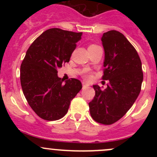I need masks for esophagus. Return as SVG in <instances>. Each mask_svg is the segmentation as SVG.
Instances as JSON below:
<instances>
[{
	"label": "esophagus",
	"mask_w": 157,
	"mask_h": 157,
	"mask_svg": "<svg viewBox=\"0 0 157 157\" xmlns=\"http://www.w3.org/2000/svg\"><path fill=\"white\" fill-rule=\"evenodd\" d=\"M83 89H86V88H87V87H89V86H90V85L88 84V83H86V82H83Z\"/></svg>",
	"instance_id": "1"
}]
</instances>
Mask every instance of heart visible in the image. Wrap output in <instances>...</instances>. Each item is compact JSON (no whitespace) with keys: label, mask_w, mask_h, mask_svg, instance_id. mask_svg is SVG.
I'll return each instance as SVG.
<instances>
[{"label":"heart","mask_w":157,"mask_h":157,"mask_svg":"<svg viewBox=\"0 0 157 157\" xmlns=\"http://www.w3.org/2000/svg\"><path fill=\"white\" fill-rule=\"evenodd\" d=\"M98 45H95V44H91V45H89L88 49H93V48H98ZM83 76H84V78L85 79H89L90 77V71L89 70H84L83 71Z\"/></svg>","instance_id":"b5f03b06"}]
</instances>
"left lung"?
I'll return each instance as SVG.
<instances>
[{"mask_svg": "<svg viewBox=\"0 0 157 157\" xmlns=\"http://www.w3.org/2000/svg\"><path fill=\"white\" fill-rule=\"evenodd\" d=\"M101 40L105 51L102 78L109 83L104 90L93 85L96 94L89 107L93 120L109 125L132 106L141 90L144 76L140 57L122 33L111 30Z\"/></svg>", "mask_w": 157, "mask_h": 157, "instance_id": "left-lung-1", "label": "left lung"}]
</instances>
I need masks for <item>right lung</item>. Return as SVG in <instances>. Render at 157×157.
I'll return each mask as SVG.
<instances>
[{
    "label": "right lung",
    "mask_w": 157,
    "mask_h": 157,
    "mask_svg": "<svg viewBox=\"0 0 157 157\" xmlns=\"http://www.w3.org/2000/svg\"><path fill=\"white\" fill-rule=\"evenodd\" d=\"M82 33L49 29L28 48L20 66V83L32 109L41 118L55 121L64 117L71 101L82 89L75 78L58 77V68L69 62Z\"/></svg>",
    "instance_id": "add662e5"
}]
</instances>
